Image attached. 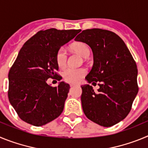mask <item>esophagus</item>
I'll use <instances>...</instances> for the list:
<instances>
[{
    "label": "esophagus",
    "mask_w": 148,
    "mask_h": 148,
    "mask_svg": "<svg viewBox=\"0 0 148 148\" xmlns=\"http://www.w3.org/2000/svg\"><path fill=\"white\" fill-rule=\"evenodd\" d=\"M70 87H73V86H75V85H78V84H74V83H72V84H70Z\"/></svg>",
    "instance_id": "obj_1"
}]
</instances>
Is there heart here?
<instances>
[{
  "label": "heart",
  "mask_w": 148,
  "mask_h": 148,
  "mask_svg": "<svg viewBox=\"0 0 148 148\" xmlns=\"http://www.w3.org/2000/svg\"><path fill=\"white\" fill-rule=\"evenodd\" d=\"M73 49L81 55L84 58H88L90 55V50L88 46L84 43H78L73 47ZM56 63L59 67L65 66L67 60V52L64 47H61L56 53ZM87 73L84 68L66 67L62 72V76L65 81L70 83H76L83 78Z\"/></svg>",
  "instance_id": "b5f03b06"
}]
</instances>
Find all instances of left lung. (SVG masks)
I'll return each mask as SVG.
<instances>
[{
	"mask_svg": "<svg viewBox=\"0 0 148 148\" xmlns=\"http://www.w3.org/2000/svg\"><path fill=\"white\" fill-rule=\"evenodd\" d=\"M88 44L93 53V66L86 76L92 86H82V108L87 119L111 127L126 117L138 91L137 66L122 39L101 29L83 30L75 38Z\"/></svg>",
	"mask_w": 148,
	"mask_h": 148,
	"instance_id": "8db88e82",
	"label": "left lung"
}]
</instances>
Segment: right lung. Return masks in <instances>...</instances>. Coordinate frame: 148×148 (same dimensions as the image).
<instances>
[{
	"instance_id": "obj_1",
	"label": "right lung",
	"mask_w": 148,
	"mask_h": 148,
	"mask_svg": "<svg viewBox=\"0 0 148 148\" xmlns=\"http://www.w3.org/2000/svg\"><path fill=\"white\" fill-rule=\"evenodd\" d=\"M80 31L40 30L23 44L8 75V97L21 119L40 127L61 114L70 85L52 87L47 81L60 80L56 53Z\"/></svg>"
}]
</instances>
